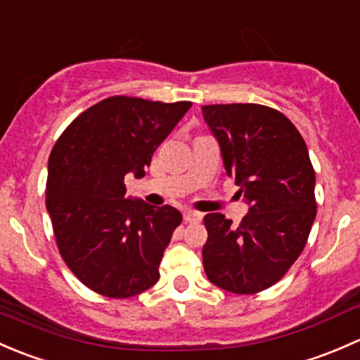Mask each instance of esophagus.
<instances>
[{
	"instance_id": "esophagus-1",
	"label": "esophagus",
	"mask_w": 360,
	"mask_h": 360,
	"mask_svg": "<svg viewBox=\"0 0 360 360\" xmlns=\"http://www.w3.org/2000/svg\"><path fill=\"white\" fill-rule=\"evenodd\" d=\"M184 221L186 223H198V221H202V214L195 212V210H186L184 212Z\"/></svg>"
}]
</instances>
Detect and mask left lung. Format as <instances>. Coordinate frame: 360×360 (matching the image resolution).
Returning a JSON list of instances; mask_svg holds the SVG:
<instances>
[{
	"mask_svg": "<svg viewBox=\"0 0 360 360\" xmlns=\"http://www.w3.org/2000/svg\"><path fill=\"white\" fill-rule=\"evenodd\" d=\"M202 115L249 203L237 228L219 212L203 217V268L224 291L256 294L277 284L307 245L317 214L315 170L301 134L274 108L212 104Z\"/></svg>",
	"mask_w": 360,
	"mask_h": 360,
	"instance_id": "8db88e82",
	"label": "left lung"
}]
</instances>
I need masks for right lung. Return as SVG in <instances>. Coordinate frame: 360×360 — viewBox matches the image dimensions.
<instances>
[{
	"label": "right lung",
	"instance_id": "add662e5",
	"mask_svg": "<svg viewBox=\"0 0 360 360\" xmlns=\"http://www.w3.org/2000/svg\"><path fill=\"white\" fill-rule=\"evenodd\" d=\"M191 103L115 96L76 116L49 158L46 210L69 270L92 291L132 297L160 278V261L183 216L125 198Z\"/></svg>",
	"mask_w": 360,
	"mask_h": 360
}]
</instances>
